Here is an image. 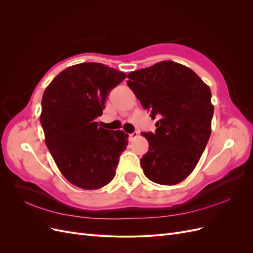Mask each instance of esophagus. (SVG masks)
<instances>
[{
  "label": "esophagus",
  "instance_id": "34e87169",
  "mask_svg": "<svg viewBox=\"0 0 253 253\" xmlns=\"http://www.w3.org/2000/svg\"><path fill=\"white\" fill-rule=\"evenodd\" d=\"M137 136V133H133V134H128V140H132L134 137Z\"/></svg>",
  "mask_w": 253,
  "mask_h": 253
}]
</instances>
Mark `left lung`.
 Here are the masks:
<instances>
[{
    "label": "left lung",
    "mask_w": 253,
    "mask_h": 253,
    "mask_svg": "<svg viewBox=\"0 0 253 253\" xmlns=\"http://www.w3.org/2000/svg\"><path fill=\"white\" fill-rule=\"evenodd\" d=\"M127 78L151 118H158L155 133H141L149 141L140 159L143 173L159 185L179 183L195 169L210 138V87L192 70L173 61L132 72Z\"/></svg>",
    "instance_id": "obj_1"
}]
</instances>
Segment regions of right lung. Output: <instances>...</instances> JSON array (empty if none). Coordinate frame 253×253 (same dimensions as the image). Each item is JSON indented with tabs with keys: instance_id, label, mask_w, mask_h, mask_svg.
I'll list each match as a JSON object with an SVG mask.
<instances>
[{
	"instance_id": "1",
	"label": "right lung",
	"mask_w": 253,
	"mask_h": 253,
	"mask_svg": "<svg viewBox=\"0 0 253 253\" xmlns=\"http://www.w3.org/2000/svg\"><path fill=\"white\" fill-rule=\"evenodd\" d=\"M126 77L101 63H80L65 68L44 90L40 121L45 143L60 172L81 189L95 190L112 181L126 149L127 134L96 122L111 89Z\"/></svg>"
}]
</instances>
